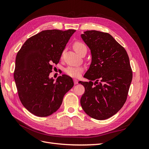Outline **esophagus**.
Wrapping results in <instances>:
<instances>
[{
  "label": "esophagus",
  "mask_w": 149,
  "mask_h": 149,
  "mask_svg": "<svg viewBox=\"0 0 149 149\" xmlns=\"http://www.w3.org/2000/svg\"><path fill=\"white\" fill-rule=\"evenodd\" d=\"M73 81H74V84H77L78 83V79H73Z\"/></svg>",
  "instance_id": "obj_1"
}]
</instances>
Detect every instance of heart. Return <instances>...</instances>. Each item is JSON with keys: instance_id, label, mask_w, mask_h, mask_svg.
Segmentation results:
<instances>
[{"instance_id": "1", "label": "heart", "mask_w": 149, "mask_h": 149, "mask_svg": "<svg viewBox=\"0 0 149 149\" xmlns=\"http://www.w3.org/2000/svg\"><path fill=\"white\" fill-rule=\"evenodd\" d=\"M73 48L75 52L79 54L83 49L86 48L84 44L80 42H76L73 44ZM83 71V68L82 67L80 66H70L67 67L65 70V72L68 74L71 77L77 78L81 74L82 72Z\"/></svg>"}]
</instances>
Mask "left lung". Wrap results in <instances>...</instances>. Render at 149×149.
<instances>
[{
  "label": "left lung",
  "mask_w": 149,
  "mask_h": 149,
  "mask_svg": "<svg viewBox=\"0 0 149 149\" xmlns=\"http://www.w3.org/2000/svg\"><path fill=\"white\" fill-rule=\"evenodd\" d=\"M81 37L92 56L91 63L84 76L89 81L79 82L85 88L81 105L91 118L107 119L116 114L127 100L132 79L129 56L109 33L88 30Z\"/></svg>",
  "instance_id": "1"
}]
</instances>
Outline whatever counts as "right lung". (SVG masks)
Returning a JSON list of instances; mask_svg holds the SVG:
<instances>
[{
	"instance_id": "add662e5",
	"label": "right lung",
	"mask_w": 149,
	"mask_h": 149,
	"mask_svg": "<svg viewBox=\"0 0 149 149\" xmlns=\"http://www.w3.org/2000/svg\"><path fill=\"white\" fill-rule=\"evenodd\" d=\"M75 31H42L26 40L17 53L13 77L18 94L23 106L35 116L47 117L55 112L65 94L74 86L73 79L66 74L59 76L56 82L49 74Z\"/></svg>"
}]
</instances>
